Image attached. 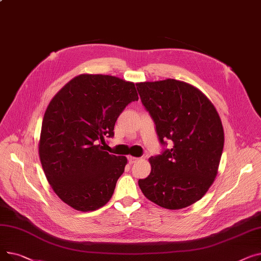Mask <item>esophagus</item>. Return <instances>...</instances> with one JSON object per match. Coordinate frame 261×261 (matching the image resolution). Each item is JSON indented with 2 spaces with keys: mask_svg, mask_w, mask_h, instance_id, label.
<instances>
[{
  "mask_svg": "<svg viewBox=\"0 0 261 261\" xmlns=\"http://www.w3.org/2000/svg\"><path fill=\"white\" fill-rule=\"evenodd\" d=\"M140 159L139 158H134V156H128V161H129V163L130 164H134V163H136V162H138Z\"/></svg>",
  "mask_w": 261,
  "mask_h": 261,
  "instance_id": "esophagus-1",
  "label": "esophagus"
}]
</instances>
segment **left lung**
<instances>
[{
	"instance_id": "1",
	"label": "left lung",
	"mask_w": 261,
	"mask_h": 261,
	"mask_svg": "<svg viewBox=\"0 0 261 261\" xmlns=\"http://www.w3.org/2000/svg\"><path fill=\"white\" fill-rule=\"evenodd\" d=\"M136 89L161 144H173L149 159L151 172L139 181L140 188L161 207H187L206 194L218 173L224 145L220 116L206 96L184 81H145Z\"/></svg>"
}]
</instances>
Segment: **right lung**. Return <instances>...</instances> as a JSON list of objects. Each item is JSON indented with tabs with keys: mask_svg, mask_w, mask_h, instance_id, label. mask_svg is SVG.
Masks as SVG:
<instances>
[{
	"mask_svg": "<svg viewBox=\"0 0 261 261\" xmlns=\"http://www.w3.org/2000/svg\"><path fill=\"white\" fill-rule=\"evenodd\" d=\"M135 100L133 82L81 74L48 103L39 140L41 165L55 194L76 211L98 210L111 199L127 158L105 151V138H113L117 117Z\"/></svg>",
	"mask_w": 261,
	"mask_h": 261,
	"instance_id": "add662e5",
	"label": "right lung"
}]
</instances>
